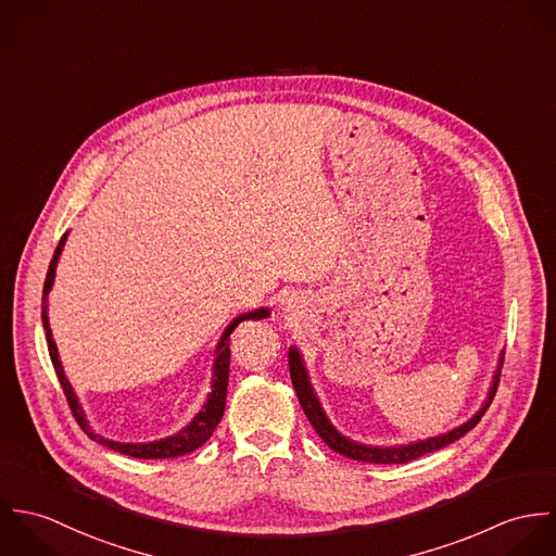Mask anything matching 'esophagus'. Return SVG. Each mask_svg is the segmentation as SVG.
I'll list each match as a JSON object with an SVG mask.
<instances>
[{
    "label": "esophagus",
    "instance_id": "34e87169",
    "mask_svg": "<svg viewBox=\"0 0 556 556\" xmlns=\"http://www.w3.org/2000/svg\"><path fill=\"white\" fill-rule=\"evenodd\" d=\"M300 308V302H298V298L295 295H291L289 300H287V306H285V311H289V313H295Z\"/></svg>",
    "mask_w": 556,
    "mask_h": 556
}]
</instances>
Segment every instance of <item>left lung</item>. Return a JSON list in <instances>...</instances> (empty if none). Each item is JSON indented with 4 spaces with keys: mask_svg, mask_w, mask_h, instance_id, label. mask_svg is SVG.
<instances>
[{
    "mask_svg": "<svg viewBox=\"0 0 556 556\" xmlns=\"http://www.w3.org/2000/svg\"><path fill=\"white\" fill-rule=\"evenodd\" d=\"M501 366H503V355L498 359V368L494 372V381H492V388L488 392V400L483 402V406L477 410L476 415L441 434V437H432V439H426V441H417V443H408V445H396V447H372V445H362V443H355L346 437H342L327 419V415L323 413L320 404H318L317 394L308 381V372H306V366H304V359L300 355V351L295 346L289 349V370H291V381H293V388H295V394L300 397V404L308 417V421L313 424V428L317 430L318 437L338 454L346 456V458H353V460H359V463H370V465H404V463H410L424 454H430V452H437L441 447H447L450 443L458 441L460 437H465L469 430H473L479 419L483 417V413L488 410L492 397L496 394V388H498V377H501Z\"/></svg>",
    "mask_w": 556,
    "mask_h": 556,
    "instance_id": "1",
    "label": "left lung"
}]
</instances>
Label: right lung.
<instances>
[{
	"label": "right lung",
	"mask_w": 556,
	"mask_h": 556,
	"mask_svg": "<svg viewBox=\"0 0 556 556\" xmlns=\"http://www.w3.org/2000/svg\"><path fill=\"white\" fill-rule=\"evenodd\" d=\"M66 238L60 239L55 252H53V258L49 263V271H47V280H45V289H42V325H45V331H47V344H49V355H51V362H53V368H55V375L62 383V390L66 394V400L71 404V410L75 415V419L79 421L80 428L87 432L89 439L98 441L100 445L109 447V450H115L124 456H132V458H141V460H150V458H177V456H184V454H190L194 450H199L216 430L218 421L223 419L225 415V402H227V386H229V364H231V349H229V336L231 331L238 327L241 320H261V318L269 317V311L265 308H258V311H252V313H245V315H239L238 318H233V323L225 329L218 346H216V359H214V379H212V394L207 397L203 410H199V415L184 428L179 430L177 434L173 437H166V439H160V441H152V443H117V441H109L100 434H93L91 428L87 426V419L80 410L79 400L75 396L66 375H64V368H62V362H60V355H58V346H55V340L51 336V327H49V317H47V295L53 287V280H55V267H58V261H60V254H62V248L66 243Z\"/></svg>",
	"instance_id": "obj_1"
}]
</instances>
